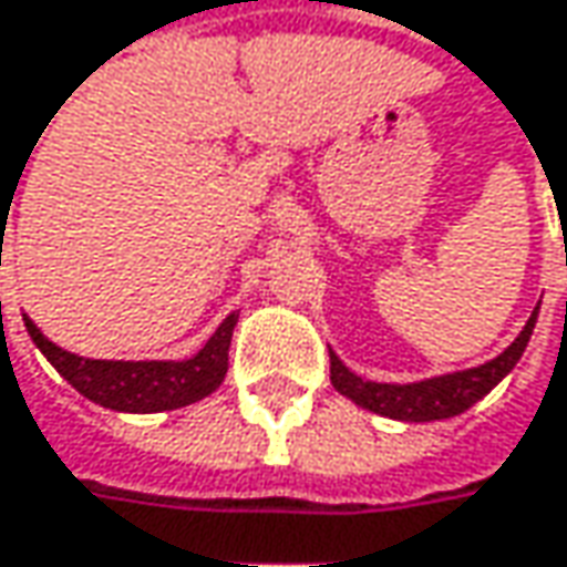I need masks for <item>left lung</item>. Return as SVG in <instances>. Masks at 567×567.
Instances as JSON below:
<instances>
[{
	"label": "left lung",
	"mask_w": 567,
	"mask_h": 567,
	"mask_svg": "<svg viewBox=\"0 0 567 567\" xmlns=\"http://www.w3.org/2000/svg\"><path fill=\"white\" fill-rule=\"evenodd\" d=\"M539 308L533 311V318L526 321V328L519 337L487 363L461 370V373H444V377H432V380H419V383H373L363 380L357 373H350L340 357L331 353V383L340 395H347L350 402L386 415L395 422H437V419H451L467 412L477 399H484L489 389L496 386L523 357L533 328H536Z\"/></svg>",
	"instance_id": "left-lung-1"
}]
</instances>
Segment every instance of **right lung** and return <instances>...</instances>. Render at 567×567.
<instances>
[{
    "label": "right lung",
    "instance_id": "right-lung-1",
    "mask_svg": "<svg viewBox=\"0 0 567 567\" xmlns=\"http://www.w3.org/2000/svg\"><path fill=\"white\" fill-rule=\"evenodd\" d=\"M236 321L239 311L227 315L190 360H90L51 343L31 318H25V331L51 367L90 402L113 412H168L210 395L224 383Z\"/></svg>",
    "mask_w": 567,
    "mask_h": 567
}]
</instances>
